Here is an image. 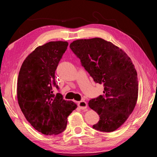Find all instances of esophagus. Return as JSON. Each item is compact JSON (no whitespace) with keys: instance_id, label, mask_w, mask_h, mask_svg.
Segmentation results:
<instances>
[{"instance_id":"obj_1","label":"esophagus","mask_w":157,"mask_h":157,"mask_svg":"<svg viewBox=\"0 0 157 157\" xmlns=\"http://www.w3.org/2000/svg\"><path fill=\"white\" fill-rule=\"evenodd\" d=\"M78 105L81 109H85L87 108V103L85 101H80L78 102Z\"/></svg>"}]
</instances>
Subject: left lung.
<instances>
[{
	"mask_svg": "<svg viewBox=\"0 0 157 157\" xmlns=\"http://www.w3.org/2000/svg\"><path fill=\"white\" fill-rule=\"evenodd\" d=\"M69 47L94 82L103 84L104 96L88 103L99 116L93 128L104 132L117 130L134 111L138 96L137 75L130 57L101 38L76 40Z\"/></svg>",
	"mask_w": 157,
	"mask_h": 157,
	"instance_id": "left-lung-1",
	"label": "left lung"
}]
</instances>
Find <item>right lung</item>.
<instances>
[{"mask_svg":"<svg viewBox=\"0 0 157 157\" xmlns=\"http://www.w3.org/2000/svg\"><path fill=\"white\" fill-rule=\"evenodd\" d=\"M66 41H52L38 46L23 61L18 75L17 98L27 121L44 135L63 132L67 117L77 107L66 101L55 80V71L67 48Z\"/></svg>","mask_w":157,"mask_h":157,"instance_id":"right-lung-1","label":"right lung"}]
</instances>
